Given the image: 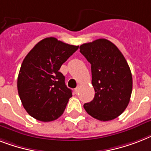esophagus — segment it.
<instances>
[{
  "instance_id": "1",
  "label": "esophagus",
  "mask_w": 151,
  "mask_h": 151,
  "mask_svg": "<svg viewBox=\"0 0 151 151\" xmlns=\"http://www.w3.org/2000/svg\"><path fill=\"white\" fill-rule=\"evenodd\" d=\"M79 89H80V88H79V87H77V88H76L75 89H74V91H75V93H76V94H78V91H79Z\"/></svg>"
}]
</instances>
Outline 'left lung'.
<instances>
[{"instance_id":"1","label":"left lung","mask_w":151,"mask_h":151,"mask_svg":"<svg viewBox=\"0 0 151 151\" xmlns=\"http://www.w3.org/2000/svg\"><path fill=\"white\" fill-rule=\"evenodd\" d=\"M80 52L91 64L95 98L85 111L100 121L116 119L127 109L133 89L130 68L117 46L99 39L80 46Z\"/></svg>"}]
</instances>
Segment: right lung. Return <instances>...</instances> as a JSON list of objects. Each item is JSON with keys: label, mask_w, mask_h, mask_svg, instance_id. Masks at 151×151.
<instances>
[{"label": "right lung", "mask_w": 151, "mask_h": 151, "mask_svg": "<svg viewBox=\"0 0 151 151\" xmlns=\"http://www.w3.org/2000/svg\"><path fill=\"white\" fill-rule=\"evenodd\" d=\"M78 49L49 37L39 42L24 57L17 86L23 107L32 117L50 122L62 116L72 91L59 70Z\"/></svg>", "instance_id": "1"}]
</instances>
